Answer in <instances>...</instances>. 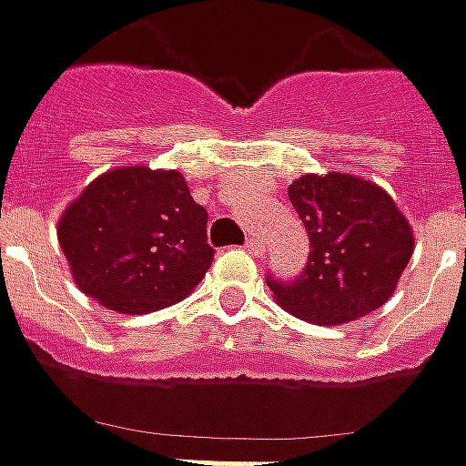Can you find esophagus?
Instances as JSON below:
<instances>
[{"instance_id":"1","label":"esophagus","mask_w":466,"mask_h":466,"mask_svg":"<svg viewBox=\"0 0 466 466\" xmlns=\"http://www.w3.org/2000/svg\"><path fill=\"white\" fill-rule=\"evenodd\" d=\"M245 249H248L249 255H263V245H260L258 239H252V237H249V239H248V245H245Z\"/></svg>"}]
</instances>
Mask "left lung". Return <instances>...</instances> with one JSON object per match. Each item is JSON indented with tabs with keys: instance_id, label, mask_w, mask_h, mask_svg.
Masks as SVG:
<instances>
[{
	"instance_id": "8db88e82",
	"label": "left lung",
	"mask_w": 466,
	"mask_h": 466,
	"mask_svg": "<svg viewBox=\"0 0 466 466\" xmlns=\"http://www.w3.org/2000/svg\"><path fill=\"white\" fill-rule=\"evenodd\" d=\"M289 201L309 234V258L294 281H268L286 312L345 325L392 297L415 237L384 187L348 172H312L289 185Z\"/></svg>"
}]
</instances>
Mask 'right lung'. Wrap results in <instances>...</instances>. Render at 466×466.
Instances as JSON below:
<instances>
[{
    "label": "right lung",
    "mask_w": 466,
    "mask_h": 466,
    "mask_svg": "<svg viewBox=\"0 0 466 466\" xmlns=\"http://www.w3.org/2000/svg\"><path fill=\"white\" fill-rule=\"evenodd\" d=\"M208 214L177 169L103 172L58 218V245L79 291L121 314L183 301L211 268Z\"/></svg>",
    "instance_id": "add662e5"
}]
</instances>
